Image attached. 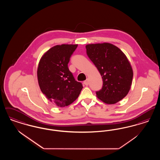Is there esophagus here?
<instances>
[{"instance_id": "34e87169", "label": "esophagus", "mask_w": 160, "mask_h": 160, "mask_svg": "<svg viewBox=\"0 0 160 160\" xmlns=\"http://www.w3.org/2000/svg\"><path fill=\"white\" fill-rule=\"evenodd\" d=\"M84 84L86 85V86H88L89 84V80L87 78L84 82H83Z\"/></svg>"}]
</instances>
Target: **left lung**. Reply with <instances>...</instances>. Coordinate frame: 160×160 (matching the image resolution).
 I'll list each match as a JSON object with an SVG mask.
<instances>
[{
  "label": "left lung",
  "instance_id": "1",
  "mask_svg": "<svg viewBox=\"0 0 160 160\" xmlns=\"http://www.w3.org/2000/svg\"><path fill=\"white\" fill-rule=\"evenodd\" d=\"M86 53L99 71L102 87L96 92L97 97L104 102L113 104L128 93L133 72L125 54L110 43L88 44Z\"/></svg>",
  "mask_w": 160,
  "mask_h": 160
}]
</instances>
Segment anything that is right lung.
Instances as JSON below:
<instances>
[{
	"label": "right lung",
	"mask_w": 160,
	"mask_h": 160,
	"mask_svg": "<svg viewBox=\"0 0 160 160\" xmlns=\"http://www.w3.org/2000/svg\"><path fill=\"white\" fill-rule=\"evenodd\" d=\"M78 45L62 44L48 50L39 62L37 76L42 92L58 106H67L79 96L83 88L77 82L68 64Z\"/></svg>",
	"instance_id": "add662e5"
}]
</instances>
